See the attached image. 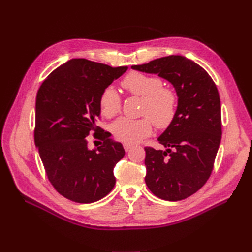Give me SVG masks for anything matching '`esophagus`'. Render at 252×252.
Returning a JSON list of instances; mask_svg holds the SVG:
<instances>
[{
    "mask_svg": "<svg viewBox=\"0 0 252 252\" xmlns=\"http://www.w3.org/2000/svg\"><path fill=\"white\" fill-rule=\"evenodd\" d=\"M131 148H132V145H130V144H126V143H125V144H124V149H125L126 152H129V151H130Z\"/></svg>",
    "mask_w": 252,
    "mask_h": 252,
    "instance_id": "esophagus-1",
    "label": "esophagus"
}]
</instances>
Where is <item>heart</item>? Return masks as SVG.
<instances>
[{"instance_id":"obj_1","label":"heart","mask_w":252,"mask_h":252,"mask_svg":"<svg viewBox=\"0 0 252 252\" xmlns=\"http://www.w3.org/2000/svg\"><path fill=\"white\" fill-rule=\"evenodd\" d=\"M122 87L129 94L142 98L141 115L144 118H122L114 122L111 131L115 139L126 144H135L152 134L153 123L159 129L172 124L177 111V96L172 89L162 87L159 77L132 72L122 80ZM99 108L106 118H113L120 112L121 98L113 87H107L101 92Z\"/></svg>"}]
</instances>
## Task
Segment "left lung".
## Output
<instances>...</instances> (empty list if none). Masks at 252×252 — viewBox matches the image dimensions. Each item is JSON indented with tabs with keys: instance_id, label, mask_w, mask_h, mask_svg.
<instances>
[{
	"instance_id": "left-lung-1",
	"label": "left lung",
	"mask_w": 252,
	"mask_h": 252,
	"mask_svg": "<svg viewBox=\"0 0 252 252\" xmlns=\"http://www.w3.org/2000/svg\"><path fill=\"white\" fill-rule=\"evenodd\" d=\"M131 69L157 74L175 88V119L158 138L166 149L145 147V182L163 200L186 199L203 187L213 169L221 139L219 91L206 70L185 56L161 57Z\"/></svg>"
}]
</instances>
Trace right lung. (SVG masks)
<instances>
[{"mask_svg":"<svg viewBox=\"0 0 252 252\" xmlns=\"http://www.w3.org/2000/svg\"><path fill=\"white\" fill-rule=\"evenodd\" d=\"M127 69L75 58L54 70L39 88L35 144L53 187L72 201L95 202L115 185L113 168L124 157V147L101 132L96 120L101 92ZM92 131L103 143L89 150L86 137Z\"/></svg>","mask_w":252,"mask_h":252,"instance_id":"add662e5","label":"right lung"}]
</instances>
